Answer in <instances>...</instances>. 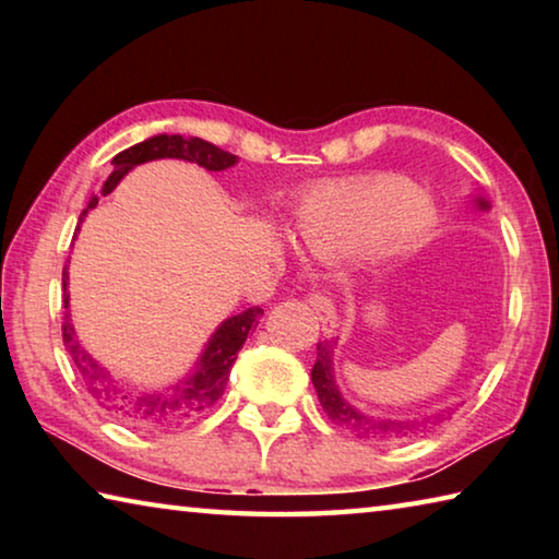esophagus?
<instances>
[{
	"label": "esophagus",
	"mask_w": 559,
	"mask_h": 559,
	"mask_svg": "<svg viewBox=\"0 0 559 559\" xmlns=\"http://www.w3.org/2000/svg\"><path fill=\"white\" fill-rule=\"evenodd\" d=\"M308 306L313 308V313L318 316V320H320V328H323V333H335V328H337V313H335V306H333V300H330L325 293H318V290H313L308 296Z\"/></svg>",
	"instance_id": "1"
}]
</instances>
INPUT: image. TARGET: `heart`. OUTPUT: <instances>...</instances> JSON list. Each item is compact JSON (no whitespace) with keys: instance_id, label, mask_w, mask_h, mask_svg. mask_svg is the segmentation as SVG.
Here are the masks:
<instances>
[{"instance_id":"obj_1","label":"heart","mask_w":559,"mask_h":559,"mask_svg":"<svg viewBox=\"0 0 559 559\" xmlns=\"http://www.w3.org/2000/svg\"><path fill=\"white\" fill-rule=\"evenodd\" d=\"M437 226V212L412 179L367 175L325 185L300 202L293 231L318 259L372 249L382 259L419 251Z\"/></svg>"}]
</instances>
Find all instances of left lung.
<instances>
[{
    "mask_svg": "<svg viewBox=\"0 0 559 559\" xmlns=\"http://www.w3.org/2000/svg\"><path fill=\"white\" fill-rule=\"evenodd\" d=\"M476 204L480 210H490V204L486 200H480V197L476 200ZM310 380H313L320 406H323V412L330 416V419H333L337 427L353 431L357 439H365V441L392 443V441L412 439L419 431L431 427V424L441 421L443 416V414H431V416H421V419H394V416H377V414L359 412L355 404H349L345 400L337 386L333 340L318 343V357H316L313 372H310Z\"/></svg>",
    "mask_w": 559,
    "mask_h": 559,
    "instance_id": "8db88e82",
    "label": "left lung"
}]
</instances>
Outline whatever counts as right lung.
<instances>
[{"label": "right lung", "instance_id": "right-lung-1", "mask_svg": "<svg viewBox=\"0 0 559 559\" xmlns=\"http://www.w3.org/2000/svg\"><path fill=\"white\" fill-rule=\"evenodd\" d=\"M187 159L210 173H222L229 169L239 157L226 153V150L206 143L202 138H182V135H153L143 140V143L122 150L112 157V173L103 182L100 194L106 197L118 182L126 177L132 167L153 163V159ZM98 206V197H91L86 210L79 216V226L75 231H81V224L86 219L91 210ZM63 345L69 349L75 370L83 377V384L91 392L103 409L116 416V419L130 424L135 429L145 431H159V429H173L182 427L187 421H194L197 416H202L219 402V396L226 390L229 382V372L236 362V355L243 347L246 337H249L251 328L259 325V318L263 310L259 306L241 310L239 316L226 318L224 323L214 330L212 337L206 340L200 359H197L192 370L185 377H179L177 382L165 386H140L128 380L112 374L106 365H100L86 347L81 345L75 328L71 323V310H69V266L63 269Z\"/></svg>", "mask_w": 559, "mask_h": 559}]
</instances>
